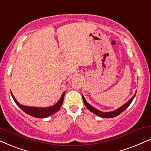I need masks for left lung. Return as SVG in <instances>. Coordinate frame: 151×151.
I'll use <instances>...</instances> for the list:
<instances>
[{
  "label": "left lung",
  "mask_w": 151,
  "mask_h": 151,
  "mask_svg": "<svg viewBox=\"0 0 151 151\" xmlns=\"http://www.w3.org/2000/svg\"><path fill=\"white\" fill-rule=\"evenodd\" d=\"M137 93V91H136ZM136 93H135V94L133 95V97L130 100H129L128 102H127L125 103V104H123V106H121L120 108L117 109L116 110H114L113 111H109V112H102L101 111L97 109L96 108L93 107L91 105V104H89L86 101V99L84 98V97L83 96V95H82V98H83V102H84V104L85 106H86L88 109L90 111H91L92 113L95 114V115L100 116V117H102V118H114V117H116V116H117L119 115L120 114H121L122 112L123 111H125L126 109L129 106V104H131V102H132L133 99L135 97V95H136Z\"/></svg>",
  "instance_id": "left-lung-1"
}]
</instances>
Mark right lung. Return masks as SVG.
Masks as SVG:
<instances>
[{
	"label": "right lung",
	"instance_id": "1",
	"mask_svg": "<svg viewBox=\"0 0 151 151\" xmlns=\"http://www.w3.org/2000/svg\"><path fill=\"white\" fill-rule=\"evenodd\" d=\"M11 95L14 100V102L16 103L17 105L19 106L20 109L24 111L25 113H26L28 115L33 116L35 118H43L48 117V116L52 115V114H55L56 112L58 111L61 107L63 102V99L65 96V92L63 93L61 98L58 101V102L56 104L53 105L52 106H49V107H34V106H24L22 104H20L19 103L17 102L16 99H15L14 96L11 92Z\"/></svg>",
	"mask_w": 151,
	"mask_h": 151
}]
</instances>
